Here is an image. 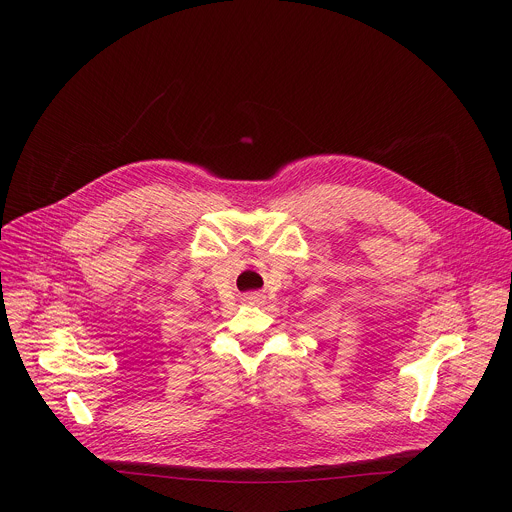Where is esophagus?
<instances>
[{"label": "esophagus", "instance_id": "esophagus-1", "mask_svg": "<svg viewBox=\"0 0 512 512\" xmlns=\"http://www.w3.org/2000/svg\"><path fill=\"white\" fill-rule=\"evenodd\" d=\"M243 302L249 306H263L265 304V296L261 291H249V294L243 296Z\"/></svg>", "mask_w": 512, "mask_h": 512}]
</instances>
